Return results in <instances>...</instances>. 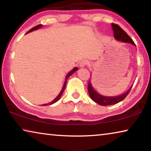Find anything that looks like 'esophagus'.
Segmentation results:
<instances>
[{
  "instance_id": "esophagus-1",
  "label": "esophagus",
  "mask_w": 151,
  "mask_h": 151,
  "mask_svg": "<svg viewBox=\"0 0 151 151\" xmlns=\"http://www.w3.org/2000/svg\"><path fill=\"white\" fill-rule=\"evenodd\" d=\"M88 64V63H87V61H86V60H82V61H81V63H80V66L81 68H83V67H85V66L87 65Z\"/></svg>"
}]
</instances>
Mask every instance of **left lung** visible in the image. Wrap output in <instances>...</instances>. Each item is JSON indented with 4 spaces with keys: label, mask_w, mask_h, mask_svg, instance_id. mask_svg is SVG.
Returning <instances> with one entry per match:
<instances>
[{
    "label": "left lung",
    "mask_w": 151,
    "mask_h": 151,
    "mask_svg": "<svg viewBox=\"0 0 151 151\" xmlns=\"http://www.w3.org/2000/svg\"><path fill=\"white\" fill-rule=\"evenodd\" d=\"M112 27L114 31V37L116 40H121L122 42H129L135 45L133 40H132L131 37L127 34V32L124 31L123 29H122L120 27L119 25L115 23H112ZM136 46V45H135ZM131 88H130L127 93L122 94L118 96H112V97H107L100 95L96 92L94 90L93 86L91 85V81H89L88 84V91L89 96L95 102V103H98L102 106H108V105H112V104H114L119 103V102L122 101V100L126 98V96L129 94L130 91L131 90Z\"/></svg>",
    "instance_id": "8db88e82"
}]
</instances>
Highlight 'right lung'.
Wrapping results in <instances>:
<instances>
[{
  "instance_id": "add662e5",
  "label": "right lung",
  "mask_w": 151,
  "mask_h": 151,
  "mask_svg": "<svg viewBox=\"0 0 151 151\" xmlns=\"http://www.w3.org/2000/svg\"><path fill=\"white\" fill-rule=\"evenodd\" d=\"M41 26L42 25L41 24H39V25H37V26H36V27H33V28H32L30 30H29V31L27 32V33L28 32H31V31H32V30H37V29H39L40 27H41ZM78 70V68L77 67H75V68H74V69H73L72 70L70 71V72H69L68 73L67 75H66V77H65V83H64V85H63V88H62V90H61V91H60V93H59V94H58V95L56 97V98L54 99V100H53L52 102H50V103H48V104H42V105H44V106H47V105H50V104H53V103H56V102L57 101H58V100H59V99L60 98V96H61V95H62V94L63 93V92H64V91H65V87H66V81H67V79L68 78V77H69L70 76H71L73 75V74L75 72L76 70Z\"/></svg>"
}]
</instances>
